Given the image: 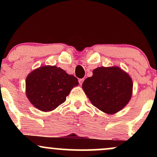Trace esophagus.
<instances>
[{
  "label": "esophagus",
  "mask_w": 157,
  "mask_h": 157,
  "mask_svg": "<svg viewBox=\"0 0 157 157\" xmlns=\"http://www.w3.org/2000/svg\"><path fill=\"white\" fill-rule=\"evenodd\" d=\"M83 81H84V79H83V78L79 79V83H80V86L82 84V82H83Z\"/></svg>",
  "instance_id": "esophagus-1"
}]
</instances>
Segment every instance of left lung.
I'll use <instances>...</instances> for the list:
<instances>
[{"instance_id": "8db88e82", "label": "left lung", "mask_w": 157, "mask_h": 157, "mask_svg": "<svg viewBox=\"0 0 157 157\" xmlns=\"http://www.w3.org/2000/svg\"><path fill=\"white\" fill-rule=\"evenodd\" d=\"M82 89L93 105L107 113L118 112L132 94V80L118 67H100L82 82Z\"/></svg>"}]
</instances>
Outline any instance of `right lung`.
Returning <instances> with one entry per match:
<instances>
[{
  "label": "right lung",
  "mask_w": 157,
  "mask_h": 157,
  "mask_svg": "<svg viewBox=\"0 0 157 157\" xmlns=\"http://www.w3.org/2000/svg\"><path fill=\"white\" fill-rule=\"evenodd\" d=\"M78 80L60 68L46 66L34 70L26 77V96L31 103L43 111L56 109L66 101Z\"/></svg>",
  "instance_id": "1"
}]
</instances>
